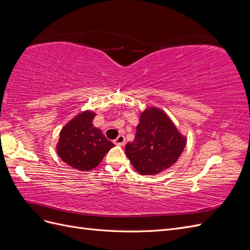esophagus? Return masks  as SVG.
<instances>
[{"label":"esophagus","instance_id":"obj_1","mask_svg":"<svg viewBox=\"0 0 250 250\" xmlns=\"http://www.w3.org/2000/svg\"><path fill=\"white\" fill-rule=\"evenodd\" d=\"M113 143H115L116 145L123 146L125 144V137H124V135H119V137L115 141H113Z\"/></svg>","mask_w":250,"mask_h":250}]
</instances>
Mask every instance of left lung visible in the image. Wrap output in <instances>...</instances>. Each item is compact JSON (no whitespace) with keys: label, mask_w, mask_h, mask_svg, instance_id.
<instances>
[{"label":"left lung","mask_w":250,"mask_h":250,"mask_svg":"<svg viewBox=\"0 0 250 250\" xmlns=\"http://www.w3.org/2000/svg\"><path fill=\"white\" fill-rule=\"evenodd\" d=\"M186 144L166 112L150 107L141 113L134 140L126 144L125 153L142 175H155L177 162Z\"/></svg>","instance_id":"8db88e82"}]
</instances>
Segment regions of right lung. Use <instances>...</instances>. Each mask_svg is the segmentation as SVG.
Segmentation results:
<instances>
[{
  "mask_svg": "<svg viewBox=\"0 0 250 250\" xmlns=\"http://www.w3.org/2000/svg\"><path fill=\"white\" fill-rule=\"evenodd\" d=\"M95 116L96 113L90 110L82 111L60 131L57 153L74 169L93 170L115 146L104 137L99 128L94 127Z\"/></svg>",
  "mask_w": 250,
  "mask_h": 250,
  "instance_id": "right-lung-1",
  "label": "right lung"
}]
</instances>
